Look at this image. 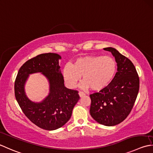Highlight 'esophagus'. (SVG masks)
<instances>
[{
	"mask_svg": "<svg viewBox=\"0 0 153 153\" xmlns=\"http://www.w3.org/2000/svg\"><path fill=\"white\" fill-rule=\"evenodd\" d=\"M79 97H83L85 95V94L84 93H83V92H81V91H79Z\"/></svg>",
	"mask_w": 153,
	"mask_h": 153,
	"instance_id": "1",
	"label": "esophagus"
}]
</instances>
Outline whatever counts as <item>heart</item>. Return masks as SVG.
Returning <instances> with one entry per match:
<instances>
[{"label":"heart","mask_w":153,"mask_h":153,"mask_svg":"<svg viewBox=\"0 0 153 153\" xmlns=\"http://www.w3.org/2000/svg\"><path fill=\"white\" fill-rule=\"evenodd\" d=\"M117 68L115 59L111 56H86L76 59L71 66H65L63 76L70 88H74L82 76L83 89L100 91L111 82Z\"/></svg>","instance_id":"obj_1"}]
</instances>
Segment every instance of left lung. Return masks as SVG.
Instances as JSON below:
<instances>
[{
  "mask_svg": "<svg viewBox=\"0 0 153 153\" xmlns=\"http://www.w3.org/2000/svg\"><path fill=\"white\" fill-rule=\"evenodd\" d=\"M104 50L115 57L117 71L105 88L91 94V116L100 124L114 126L123 121L132 110L139 89V78L135 67L129 59L115 48Z\"/></svg>",
  "mask_w": 153,
  "mask_h": 153,
  "instance_id": "left-lung-1",
  "label": "left lung"
}]
</instances>
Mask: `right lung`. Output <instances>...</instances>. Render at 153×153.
Here are the masks:
<instances>
[{"mask_svg": "<svg viewBox=\"0 0 153 153\" xmlns=\"http://www.w3.org/2000/svg\"><path fill=\"white\" fill-rule=\"evenodd\" d=\"M58 53H42L24 64L14 83L17 102L23 113L33 123L43 129L56 130L70 120L74 106L79 100L78 91L64 85V76L59 65ZM40 73L49 83V94L40 102L30 100L24 86L30 74Z\"/></svg>", "mask_w": 153, "mask_h": 153, "instance_id": "add662e5", "label": "right lung"}]
</instances>
